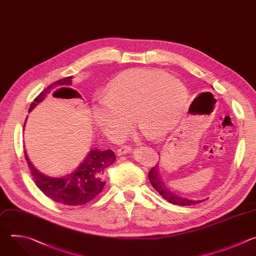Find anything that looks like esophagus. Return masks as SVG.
Here are the masks:
<instances>
[{"mask_svg":"<svg viewBox=\"0 0 256 256\" xmlns=\"http://www.w3.org/2000/svg\"><path fill=\"white\" fill-rule=\"evenodd\" d=\"M131 151H132V148H131V147H128V146H126V147L119 148V149L117 150V154H118L119 156H125V154H127V153H130Z\"/></svg>","mask_w":256,"mask_h":256,"instance_id":"esophagus-1","label":"esophagus"}]
</instances>
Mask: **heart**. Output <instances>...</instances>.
Returning a JSON list of instances; mask_svg holds the SVG:
<instances>
[{
	"label": "heart",
	"mask_w": 256,
	"mask_h": 256,
	"mask_svg": "<svg viewBox=\"0 0 256 256\" xmlns=\"http://www.w3.org/2000/svg\"><path fill=\"white\" fill-rule=\"evenodd\" d=\"M188 90L178 80L160 70L134 68L114 78L92 107L94 124L113 140L123 137L130 119L150 139L168 134L180 122Z\"/></svg>",
	"instance_id": "heart-1"
}]
</instances>
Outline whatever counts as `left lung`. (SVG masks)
I'll list each match as a JSON object with an SVG mask.
<instances>
[{
  "instance_id": "obj_1",
  "label": "left lung",
  "mask_w": 256,
  "mask_h": 256,
  "mask_svg": "<svg viewBox=\"0 0 256 256\" xmlns=\"http://www.w3.org/2000/svg\"><path fill=\"white\" fill-rule=\"evenodd\" d=\"M158 164L154 168H152L148 174V178L150 180V184L166 200H168L172 204H174V205L178 206H192L196 205V204L202 202L205 200H190L186 198H182L172 192L168 186L164 184V182L162 180V176L160 174V168Z\"/></svg>"
}]
</instances>
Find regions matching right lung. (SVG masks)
I'll list each match as a JSON object with an SVG mask.
<instances>
[{
	"mask_svg": "<svg viewBox=\"0 0 256 256\" xmlns=\"http://www.w3.org/2000/svg\"><path fill=\"white\" fill-rule=\"evenodd\" d=\"M72 76H68L48 86L36 96L29 108V112L40 104L47 94L56 90V88L70 86L72 84ZM62 90L72 88H62L56 92ZM25 124L26 123H24V127ZM24 154L36 186L49 198L66 206L84 205V204L96 196L103 190L106 184L104 178L105 170L116 160L115 153L111 149L100 150L98 148H94L90 150L88 156L74 172L58 178H51L40 172L32 164L26 151L24 152Z\"/></svg>",
	"mask_w": 256,
	"mask_h": 256,
	"instance_id": "add662e5",
	"label": "right lung"
}]
</instances>
